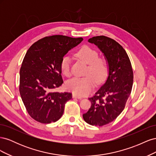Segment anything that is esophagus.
Returning a JSON list of instances; mask_svg holds the SVG:
<instances>
[{"label": "esophagus", "mask_w": 156, "mask_h": 156, "mask_svg": "<svg viewBox=\"0 0 156 156\" xmlns=\"http://www.w3.org/2000/svg\"><path fill=\"white\" fill-rule=\"evenodd\" d=\"M72 97L73 98H77V99H80V100H81V99L83 98H81V97H80V96H78L77 94H72Z\"/></svg>", "instance_id": "1"}]
</instances>
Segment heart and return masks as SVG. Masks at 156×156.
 <instances>
[{
  "instance_id": "heart-1",
  "label": "heart",
  "mask_w": 156,
  "mask_h": 156,
  "mask_svg": "<svg viewBox=\"0 0 156 156\" xmlns=\"http://www.w3.org/2000/svg\"><path fill=\"white\" fill-rule=\"evenodd\" d=\"M77 57L88 64L86 72L87 76L75 77L66 83L69 90L79 96L88 94L95 86V81L100 84L105 81L108 73V64L103 56H98L96 50L87 45L83 46L75 53ZM71 60L69 56H64L60 63L61 72L66 77L71 76Z\"/></svg>"
}]
</instances>
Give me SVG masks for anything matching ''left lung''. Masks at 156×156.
Masks as SVG:
<instances>
[{
	"label": "left lung",
	"mask_w": 156,
	"mask_h": 156,
	"mask_svg": "<svg viewBox=\"0 0 156 156\" xmlns=\"http://www.w3.org/2000/svg\"><path fill=\"white\" fill-rule=\"evenodd\" d=\"M105 56L108 76L94 96L89 98L91 107L83 114L84 120L92 126H103L115 120L124 109L133 82V72L128 55L117 41L105 36L88 40Z\"/></svg>",
	"instance_id": "1"
}]
</instances>
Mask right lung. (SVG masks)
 <instances>
[{
	"instance_id": "right-lung-1",
	"label": "right lung",
	"mask_w": 156,
	"mask_h": 156,
	"mask_svg": "<svg viewBox=\"0 0 156 156\" xmlns=\"http://www.w3.org/2000/svg\"><path fill=\"white\" fill-rule=\"evenodd\" d=\"M83 40L53 35L37 40L28 49L20 69L19 89L27 112L36 121L49 124L62 116L72 94L55 92L63 83L60 63Z\"/></svg>"
}]
</instances>
